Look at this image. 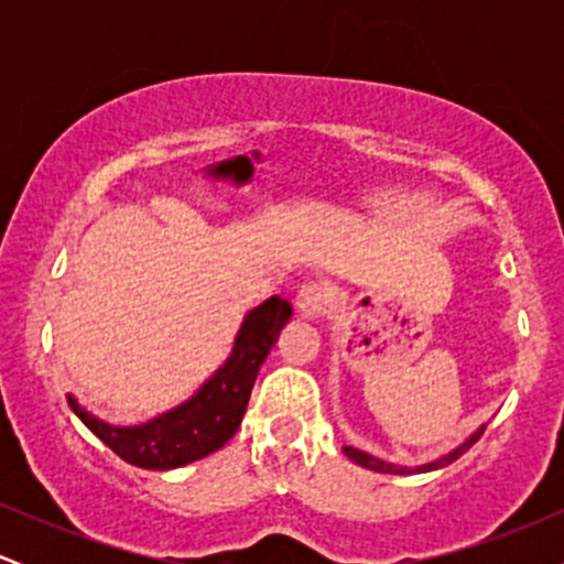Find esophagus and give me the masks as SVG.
<instances>
[{
	"instance_id": "esophagus-1",
	"label": "esophagus",
	"mask_w": 564,
	"mask_h": 564,
	"mask_svg": "<svg viewBox=\"0 0 564 564\" xmlns=\"http://www.w3.org/2000/svg\"><path fill=\"white\" fill-rule=\"evenodd\" d=\"M328 304V289L321 281H307L296 289V310L302 315H318Z\"/></svg>"
}]
</instances>
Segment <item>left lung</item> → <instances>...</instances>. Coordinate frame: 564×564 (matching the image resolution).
<instances>
[{
    "label": "left lung",
    "mask_w": 564,
    "mask_h": 564,
    "mask_svg": "<svg viewBox=\"0 0 564 564\" xmlns=\"http://www.w3.org/2000/svg\"><path fill=\"white\" fill-rule=\"evenodd\" d=\"M482 432H485V424L477 426V430L471 432V435H469L467 440H464L462 445H456V448H453L451 453H445V456H440V458H432V462H426V464H416V467H405V464L384 462V458L371 456V453L352 448V445H345V453H347V458H352L355 464H360V467H366V469L384 471V475H419V471H435V469L448 467V464L456 462L458 456H464V453H467V451L471 448V445H475L477 440H480Z\"/></svg>",
    "instance_id": "8db88e82"
}]
</instances>
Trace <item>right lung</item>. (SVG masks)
<instances>
[{"instance_id": "obj_1", "label": "right lung", "mask_w": 564, "mask_h": 564, "mask_svg": "<svg viewBox=\"0 0 564 564\" xmlns=\"http://www.w3.org/2000/svg\"><path fill=\"white\" fill-rule=\"evenodd\" d=\"M291 304L270 296L243 315L236 341L223 366L185 403L159 413L142 424L116 426L89 413L74 394L68 405L84 426L100 437L116 456L140 469H177L223 448L236 435L249 405L251 387L278 334L291 318Z\"/></svg>"}]
</instances>
